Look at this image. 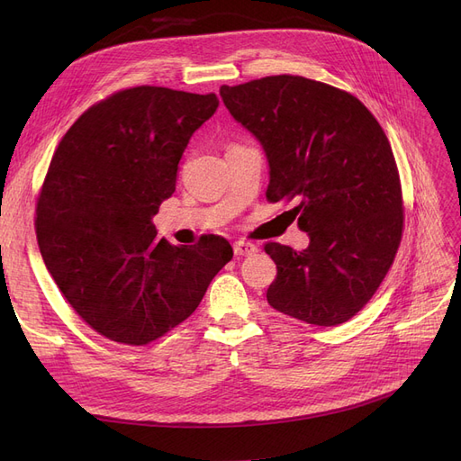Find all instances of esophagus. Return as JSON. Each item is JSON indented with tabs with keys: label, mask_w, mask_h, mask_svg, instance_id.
<instances>
[{
	"label": "esophagus",
	"mask_w": 461,
	"mask_h": 461,
	"mask_svg": "<svg viewBox=\"0 0 461 461\" xmlns=\"http://www.w3.org/2000/svg\"><path fill=\"white\" fill-rule=\"evenodd\" d=\"M256 252H258V246L252 242H244V240L234 242V256H252Z\"/></svg>",
	"instance_id": "obj_1"
}]
</instances>
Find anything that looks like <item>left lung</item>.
Returning <instances> with one entry per match:
<instances>
[{
    "instance_id": "8db88e82",
    "label": "left lung",
    "mask_w": 461,
    "mask_h": 461,
    "mask_svg": "<svg viewBox=\"0 0 461 461\" xmlns=\"http://www.w3.org/2000/svg\"><path fill=\"white\" fill-rule=\"evenodd\" d=\"M222 104L256 136L269 163L267 200L296 202L302 252L269 242L271 308L334 327L373 298L402 239V188L393 148L352 94L278 75L221 86Z\"/></svg>"
}]
</instances>
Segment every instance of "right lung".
Returning <instances> with one entry per match:
<instances>
[{"label": "right lung", "instance_id": "obj_1", "mask_svg": "<svg viewBox=\"0 0 461 461\" xmlns=\"http://www.w3.org/2000/svg\"><path fill=\"white\" fill-rule=\"evenodd\" d=\"M217 107L215 94L129 88L82 113L53 153L36 207L40 252L73 310L109 340L163 337L232 259L221 236L175 246L151 222Z\"/></svg>", "mask_w": 461, "mask_h": 461}]
</instances>
